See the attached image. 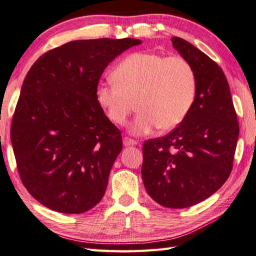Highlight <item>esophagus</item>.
<instances>
[{"label": "esophagus", "mask_w": 256, "mask_h": 256, "mask_svg": "<svg viewBox=\"0 0 256 256\" xmlns=\"http://www.w3.org/2000/svg\"><path fill=\"white\" fill-rule=\"evenodd\" d=\"M124 146H134V144H137V142L134 140V139H132L129 137H124Z\"/></svg>", "instance_id": "esophagus-1"}]
</instances>
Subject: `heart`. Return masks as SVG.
<instances>
[{
    "instance_id": "obj_1",
    "label": "heart",
    "mask_w": 256,
    "mask_h": 256,
    "mask_svg": "<svg viewBox=\"0 0 256 256\" xmlns=\"http://www.w3.org/2000/svg\"><path fill=\"white\" fill-rule=\"evenodd\" d=\"M112 81L100 84L97 99L108 118L124 124L136 101L138 114L130 130H170L190 112L196 96V74L185 58L134 52L114 70Z\"/></svg>"
}]
</instances>
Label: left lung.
Masks as SVG:
<instances>
[{
  "instance_id": "1",
  "label": "left lung",
  "mask_w": 256,
  "mask_h": 256,
  "mask_svg": "<svg viewBox=\"0 0 256 256\" xmlns=\"http://www.w3.org/2000/svg\"><path fill=\"white\" fill-rule=\"evenodd\" d=\"M172 43L194 68L195 100L172 132L144 142L142 176L159 205L186 208L208 198L228 180L240 127L220 66L184 38L174 36Z\"/></svg>"
}]
</instances>
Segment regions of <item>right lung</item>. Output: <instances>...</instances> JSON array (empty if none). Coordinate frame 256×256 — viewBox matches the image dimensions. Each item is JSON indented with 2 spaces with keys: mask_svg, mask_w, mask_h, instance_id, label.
<instances>
[{
  "mask_svg": "<svg viewBox=\"0 0 256 256\" xmlns=\"http://www.w3.org/2000/svg\"><path fill=\"white\" fill-rule=\"evenodd\" d=\"M137 38L76 40L46 52L23 81L11 124L21 182L48 208L80 214L102 198L122 132L97 99L98 82Z\"/></svg>",
  "mask_w": 256,
  "mask_h": 256,
  "instance_id": "add662e5",
  "label": "right lung"
}]
</instances>
